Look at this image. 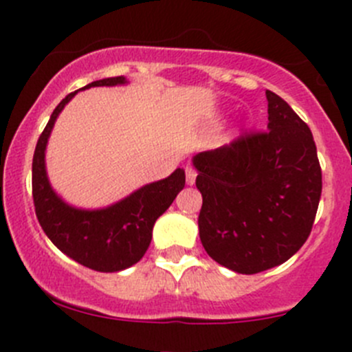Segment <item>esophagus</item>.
Returning <instances> with one entry per match:
<instances>
[{
    "mask_svg": "<svg viewBox=\"0 0 352 352\" xmlns=\"http://www.w3.org/2000/svg\"><path fill=\"white\" fill-rule=\"evenodd\" d=\"M196 177H197V173H196V170H194V166L187 165V166H186V179H187V184H189V186H192V184L196 182Z\"/></svg>",
    "mask_w": 352,
    "mask_h": 352,
    "instance_id": "34e87169",
    "label": "esophagus"
}]
</instances>
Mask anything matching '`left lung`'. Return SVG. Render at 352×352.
<instances>
[{
  "label": "left lung",
  "mask_w": 352,
  "mask_h": 352,
  "mask_svg": "<svg viewBox=\"0 0 352 352\" xmlns=\"http://www.w3.org/2000/svg\"><path fill=\"white\" fill-rule=\"evenodd\" d=\"M265 97L267 129L194 156L202 247L240 274H257L293 257L310 236L322 194L310 127L274 91Z\"/></svg>",
  "instance_id": "1"
}]
</instances>
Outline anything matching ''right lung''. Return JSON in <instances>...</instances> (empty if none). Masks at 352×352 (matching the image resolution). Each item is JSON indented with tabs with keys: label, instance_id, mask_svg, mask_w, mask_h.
Returning <instances> with one entry per match:
<instances>
[{
	"label": "right lung",
	"instance_id": "obj_1",
	"mask_svg": "<svg viewBox=\"0 0 352 352\" xmlns=\"http://www.w3.org/2000/svg\"><path fill=\"white\" fill-rule=\"evenodd\" d=\"M124 76L104 78L83 87H113ZM78 91L63 98L37 141L32 162V196L35 214L51 242L78 264L98 272H117L143 258L151 242L156 219L170 208L186 186V173L177 168L166 179L148 184L117 204L97 211L67 206L56 196L45 173V144L59 112Z\"/></svg>",
	"mask_w": 352,
	"mask_h": 352
}]
</instances>
